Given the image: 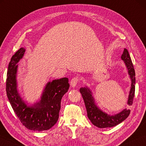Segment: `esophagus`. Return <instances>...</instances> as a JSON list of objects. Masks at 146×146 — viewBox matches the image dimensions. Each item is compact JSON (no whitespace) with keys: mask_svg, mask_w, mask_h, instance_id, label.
<instances>
[{"mask_svg":"<svg viewBox=\"0 0 146 146\" xmlns=\"http://www.w3.org/2000/svg\"><path fill=\"white\" fill-rule=\"evenodd\" d=\"M78 77H77V76H75V77L73 78L70 82L71 87H73V88L74 87H75L78 84Z\"/></svg>","mask_w":146,"mask_h":146,"instance_id":"1","label":"esophagus"}]
</instances>
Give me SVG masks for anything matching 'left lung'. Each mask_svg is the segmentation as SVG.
<instances>
[{"mask_svg": "<svg viewBox=\"0 0 146 146\" xmlns=\"http://www.w3.org/2000/svg\"><path fill=\"white\" fill-rule=\"evenodd\" d=\"M121 59L123 60L124 64L126 66V70H128V73L131 82L130 91L129 92L128 102H127V104L130 106L133 103L135 89V70L129 52L126 48L124 49L123 54L121 55ZM80 92L82 94L85 105H86L87 117L94 126L98 127L100 128H111V127L117 125L121 122L125 120L130 113V110L124 108L121 112L116 113V114H108L107 113L103 112L98 107L95 102L91 90L88 87L86 86L81 87L80 89Z\"/></svg>", "mask_w": 146, "mask_h": 146, "instance_id": "left-lung-1", "label": "left lung"}]
</instances>
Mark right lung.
Listing matches in <instances>:
<instances>
[{
	"label": "right lung",
	"mask_w": 146,
	"mask_h": 146,
	"mask_svg": "<svg viewBox=\"0 0 146 146\" xmlns=\"http://www.w3.org/2000/svg\"><path fill=\"white\" fill-rule=\"evenodd\" d=\"M25 52L24 48H20L11 59L7 73V96L13 110L23 126L33 131L47 130L59 119L61 99L70 87L68 78L64 77L47 82L41 98L34 104H29L21 97L17 83V64Z\"/></svg>",
	"instance_id": "add662e5"
}]
</instances>
